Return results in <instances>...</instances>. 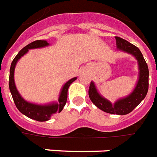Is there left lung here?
Listing matches in <instances>:
<instances>
[{
    "instance_id": "8db88e82",
    "label": "left lung",
    "mask_w": 157,
    "mask_h": 157,
    "mask_svg": "<svg viewBox=\"0 0 157 157\" xmlns=\"http://www.w3.org/2000/svg\"><path fill=\"white\" fill-rule=\"evenodd\" d=\"M115 39L118 49L132 54L137 60L139 76L136 87L131 94H128L126 97L119 99L113 105H112L110 101L106 100L98 93L94 82L91 81L89 87V97L92 103L101 110L113 114L125 115L133 110L142 102V100L146 97L147 94L148 86H149L148 83L149 71H148L147 64L137 47L119 37H115Z\"/></svg>"
}]
</instances>
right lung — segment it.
Instances as JSON below:
<instances>
[{
  "label": "right lung",
  "instance_id": "add662e5",
  "mask_svg": "<svg viewBox=\"0 0 157 157\" xmlns=\"http://www.w3.org/2000/svg\"><path fill=\"white\" fill-rule=\"evenodd\" d=\"M49 45V44L46 40H36L30 43L28 45H26L25 48H23L18 53L14 60L12 61L10 69V79H9V87L10 93H11L12 98L15 104V106L17 107L20 113L27 116L28 118L37 120L39 122H44L49 120L51 116L56 113H60L63 109V107L65 106L67 100V90L70 85L74 81H76L77 77L71 79L63 86V89L61 90L59 98H58V103H52L49 105H36L33 103H29L24 100L19 91L16 89L14 80V73H15V67L18 60L20 57H23L28 52L29 49L33 48H44Z\"/></svg>",
  "mask_w": 157,
  "mask_h": 157
}]
</instances>
